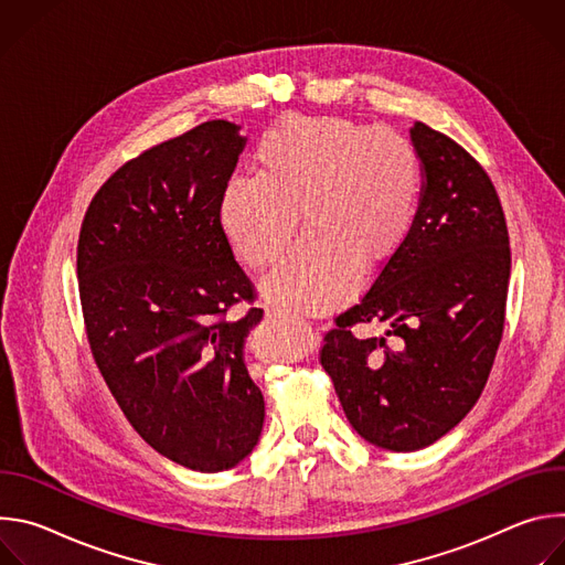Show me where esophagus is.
I'll return each instance as SVG.
<instances>
[{
    "instance_id": "esophagus-1",
    "label": "esophagus",
    "mask_w": 565,
    "mask_h": 565,
    "mask_svg": "<svg viewBox=\"0 0 565 565\" xmlns=\"http://www.w3.org/2000/svg\"><path fill=\"white\" fill-rule=\"evenodd\" d=\"M270 312L275 317H281V319H290V321H303V317L299 312H295L292 308H284V306H273Z\"/></svg>"
}]
</instances>
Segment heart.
Instances as JSON below:
<instances>
[{"mask_svg":"<svg viewBox=\"0 0 565 565\" xmlns=\"http://www.w3.org/2000/svg\"><path fill=\"white\" fill-rule=\"evenodd\" d=\"M420 188L414 145L344 118H290L257 153V177H236L221 203L234 253L255 270L275 268L297 232L306 238L266 284L275 301L319 308L340 299L355 262L386 257L407 234Z\"/></svg>","mask_w":565,"mask_h":565,"instance_id":"obj_1","label":"heart"}]
</instances>
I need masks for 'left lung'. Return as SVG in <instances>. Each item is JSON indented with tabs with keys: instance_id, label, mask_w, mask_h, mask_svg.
<instances>
[{
	"instance_id": "obj_1",
	"label": "left lung",
	"mask_w": 565,
	"mask_h": 565,
	"mask_svg": "<svg viewBox=\"0 0 565 565\" xmlns=\"http://www.w3.org/2000/svg\"><path fill=\"white\" fill-rule=\"evenodd\" d=\"M412 140L425 168L414 223L319 351L353 429L391 451L436 443L476 405L503 338L512 266L488 172L425 122ZM369 320L385 335L352 333Z\"/></svg>"
}]
</instances>
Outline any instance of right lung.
Wrapping results in <instances>:
<instances>
[{
	"label": "right lung",
	"mask_w": 565,
	"mask_h": 565,
	"mask_svg": "<svg viewBox=\"0 0 565 565\" xmlns=\"http://www.w3.org/2000/svg\"><path fill=\"white\" fill-rule=\"evenodd\" d=\"M244 145L210 120L145 149L103 183L77 238L87 340L111 395L149 447L205 473L244 460L266 416L244 360L264 310L221 225ZM241 300L252 308L227 320Z\"/></svg>",
	"instance_id": "add662e5"
}]
</instances>
